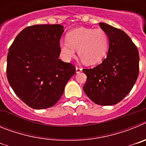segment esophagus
I'll use <instances>...</instances> for the list:
<instances>
[{
    "label": "esophagus",
    "instance_id": "34e87169",
    "mask_svg": "<svg viewBox=\"0 0 146 146\" xmlns=\"http://www.w3.org/2000/svg\"><path fill=\"white\" fill-rule=\"evenodd\" d=\"M82 69L81 68V67H79V66L76 67V72H77V73H80V72H82Z\"/></svg>",
    "mask_w": 146,
    "mask_h": 146
}]
</instances>
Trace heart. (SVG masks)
I'll use <instances>...</instances> for the list:
<instances>
[{"instance_id":"1","label":"heart","mask_w":146,"mask_h":146,"mask_svg":"<svg viewBox=\"0 0 146 146\" xmlns=\"http://www.w3.org/2000/svg\"><path fill=\"white\" fill-rule=\"evenodd\" d=\"M60 47L66 58L74 55L75 50L84 64L93 65L106 55L108 48V37L102 29L79 28L67 34V41H60Z\"/></svg>"}]
</instances>
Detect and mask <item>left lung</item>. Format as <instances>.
Instances as JSON below:
<instances>
[{
  "label": "left lung",
  "instance_id": "left-lung-1",
  "mask_svg": "<svg viewBox=\"0 0 146 146\" xmlns=\"http://www.w3.org/2000/svg\"><path fill=\"white\" fill-rule=\"evenodd\" d=\"M108 35L107 58L92 69H83L87 80L86 94L99 105L115 104L130 92L139 74V52L123 31L106 23H99Z\"/></svg>",
  "mask_w": 146,
  "mask_h": 146
}]
</instances>
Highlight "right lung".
I'll list each match as a JSON object with an SVG mask.
<instances>
[{
  "label": "right lung",
  "mask_w": 146,
  "mask_h": 146,
  "mask_svg": "<svg viewBox=\"0 0 146 146\" xmlns=\"http://www.w3.org/2000/svg\"><path fill=\"white\" fill-rule=\"evenodd\" d=\"M64 26L34 25L17 36L9 49L6 75L15 94L33 109L55 105L76 69L59 59Z\"/></svg>",
  "instance_id": "1"
}]
</instances>
